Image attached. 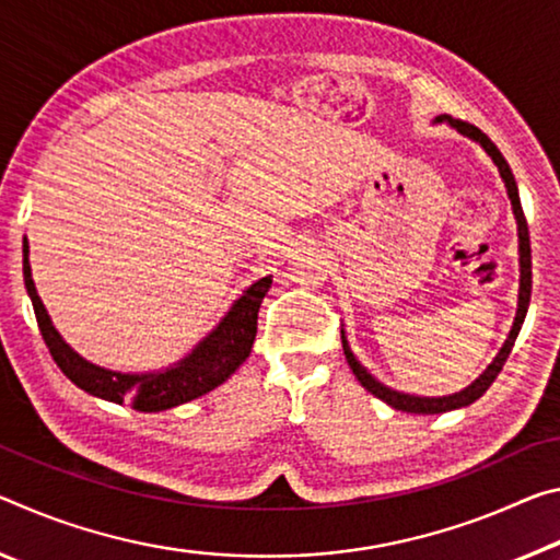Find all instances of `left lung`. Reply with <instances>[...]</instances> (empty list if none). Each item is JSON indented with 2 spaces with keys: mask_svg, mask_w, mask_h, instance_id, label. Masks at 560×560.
I'll use <instances>...</instances> for the list:
<instances>
[{
  "mask_svg": "<svg viewBox=\"0 0 560 560\" xmlns=\"http://www.w3.org/2000/svg\"><path fill=\"white\" fill-rule=\"evenodd\" d=\"M446 118V116H442ZM439 118V121H442ZM448 124H452L456 131H462L464 136H469V139L479 141L483 145V151H487L493 163L499 166V173L503 183H506V190H509V198H511V206H513V213H516V223H518V253H521V290H518V313H516V323H513V329L509 335L506 345L501 347V352L497 360L489 364V370L481 374L479 380H476L471 387H466L459 394H452V397H439V399H429V397H411V394H401V392H394L389 387H384L377 380L372 377V374H366L364 366L354 360V354L350 352V347H347V340L342 335V350L347 357V364H350V370L354 372V377L360 380L362 387L366 392H372L374 397L387 401L389 407L394 409H401V411H409V415H442V411L448 409H459V407H469L471 401H476L481 397L483 392H487L493 380L499 377V372L503 370V364H506V357L511 354V347L516 342L518 337V329L524 325V317H526V310H528V300H530V241H528V223H526V215H524V208H521V200H518V188H516V180H513V173L509 168L506 159H503L501 151L497 149V143H493L487 133L481 131V128H476L474 124H466L462 118H446Z\"/></svg>",
  "mask_w": 560,
  "mask_h": 560,
  "instance_id": "left-lung-1",
  "label": "left lung"
}]
</instances>
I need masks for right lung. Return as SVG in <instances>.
<instances>
[{
	"instance_id": "right-lung-1",
	"label": "right lung",
	"mask_w": 560,
	"mask_h": 560,
	"mask_svg": "<svg viewBox=\"0 0 560 560\" xmlns=\"http://www.w3.org/2000/svg\"><path fill=\"white\" fill-rule=\"evenodd\" d=\"M24 285L32 298L39 332L49 347L54 362L59 364V370L67 374L77 387L94 394V397L116 401V405H128L139 411H163L215 389L218 384H223L237 366L245 362V357L250 354L255 332H258L260 302L265 298V292L270 290L272 280L262 278L258 282H253V285L245 290V295L231 307V313L223 317V323L196 347L194 354H188L186 360L171 366V370L155 374H121L101 370V366L81 360V357L61 340V335L54 329L39 295H36L30 270V245H26V241Z\"/></svg>"
}]
</instances>
